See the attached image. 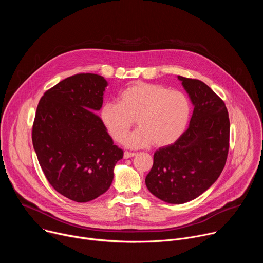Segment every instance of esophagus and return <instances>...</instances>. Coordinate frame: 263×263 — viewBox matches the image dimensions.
Returning a JSON list of instances; mask_svg holds the SVG:
<instances>
[{
	"label": "esophagus",
	"mask_w": 263,
	"mask_h": 263,
	"mask_svg": "<svg viewBox=\"0 0 263 263\" xmlns=\"http://www.w3.org/2000/svg\"><path fill=\"white\" fill-rule=\"evenodd\" d=\"M135 155H136V153H132V152H125V153H124V158H125V159H128V158H131V157L135 156Z\"/></svg>",
	"instance_id": "34e87169"
}]
</instances>
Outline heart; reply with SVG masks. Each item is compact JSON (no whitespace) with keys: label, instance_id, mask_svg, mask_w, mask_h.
Wrapping results in <instances>:
<instances>
[{"label":"heart","instance_id":"b5f03b06","mask_svg":"<svg viewBox=\"0 0 263 263\" xmlns=\"http://www.w3.org/2000/svg\"><path fill=\"white\" fill-rule=\"evenodd\" d=\"M191 116V104L179 90L159 84L136 82L119 96V103L107 102L101 120L111 138L122 142L136 120L140 128L125 140L129 147H157L175 142L184 132Z\"/></svg>","mask_w":263,"mask_h":263}]
</instances>
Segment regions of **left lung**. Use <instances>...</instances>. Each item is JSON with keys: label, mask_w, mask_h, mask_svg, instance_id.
Returning <instances> with one entry per match:
<instances>
[{"label": "left lung", "mask_w": 263, "mask_h": 263, "mask_svg": "<svg viewBox=\"0 0 263 263\" xmlns=\"http://www.w3.org/2000/svg\"><path fill=\"white\" fill-rule=\"evenodd\" d=\"M195 106L187 130L154 153L147 190L170 204L190 202L217 180L226 164L230 121L223 101L204 82L178 76Z\"/></svg>", "instance_id": "1"}]
</instances>
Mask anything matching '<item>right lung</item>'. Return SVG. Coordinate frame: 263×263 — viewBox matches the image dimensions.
<instances>
[{
    "mask_svg": "<svg viewBox=\"0 0 263 263\" xmlns=\"http://www.w3.org/2000/svg\"><path fill=\"white\" fill-rule=\"evenodd\" d=\"M107 81L96 73H77L48 89L36 109L32 142L53 189L85 203L108 191L123 149L114 143L100 110Z\"/></svg>",
    "mask_w": 263,
    "mask_h": 263,
    "instance_id": "add662e5",
    "label": "right lung"
}]
</instances>
